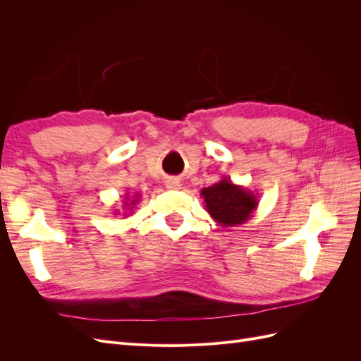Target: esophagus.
Instances as JSON below:
<instances>
[{
  "instance_id": "1",
  "label": "esophagus",
  "mask_w": 361,
  "mask_h": 361,
  "mask_svg": "<svg viewBox=\"0 0 361 361\" xmlns=\"http://www.w3.org/2000/svg\"><path fill=\"white\" fill-rule=\"evenodd\" d=\"M166 187H167L169 190H179V187H180V182H179L178 179L170 178V179H167V180H166Z\"/></svg>"
}]
</instances>
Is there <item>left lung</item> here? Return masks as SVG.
<instances>
[{
    "instance_id": "8db88e82",
    "label": "left lung",
    "mask_w": 361,
    "mask_h": 361,
    "mask_svg": "<svg viewBox=\"0 0 361 361\" xmlns=\"http://www.w3.org/2000/svg\"><path fill=\"white\" fill-rule=\"evenodd\" d=\"M204 207L212 220L223 227L244 224L257 209V195L243 185L223 178L200 191Z\"/></svg>"
}]
</instances>
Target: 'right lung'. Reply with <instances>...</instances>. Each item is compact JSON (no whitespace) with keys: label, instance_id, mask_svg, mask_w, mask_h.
Wrapping results in <instances>:
<instances>
[{"label":"right lung","instance_id":"obj_1","mask_svg":"<svg viewBox=\"0 0 361 361\" xmlns=\"http://www.w3.org/2000/svg\"><path fill=\"white\" fill-rule=\"evenodd\" d=\"M138 197H140V194H134V195H133V199H129L128 195H126V197H125V199H126V202H125V204H123V206H125L123 209L133 211L134 207H135V204L138 203ZM114 215H117V214H114ZM123 216H129V215H128V212H125V214H123Z\"/></svg>","mask_w":361,"mask_h":361}]
</instances>
